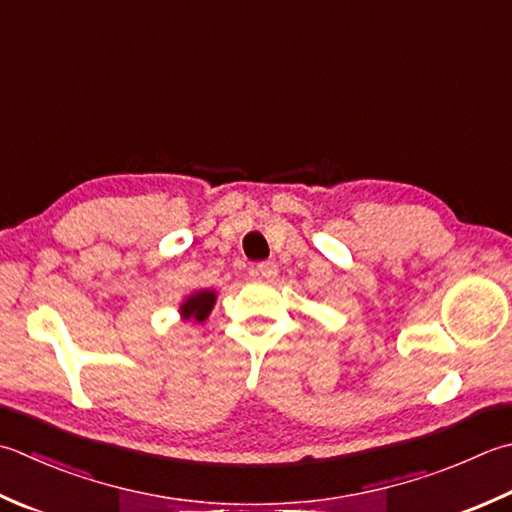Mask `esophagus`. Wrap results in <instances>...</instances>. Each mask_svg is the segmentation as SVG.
<instances>
[{
	"mask_svg": "<svg viewBox=\"0 0 512 512\" xmlns=\"http://www.w3.org/2000/svg\"><path fill=\"white\" fill-rule=\"evenodd\" d=\"M257 275L264 277V279H275V275H277V264H275V262H262V264H257Z\"/></svg>",
	"mask_w": 512,
	"mask_h": 512,
	"instance_id": "34e87169",
	"label": "esophagus"
}]
</instances>
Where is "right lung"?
Listing matches in <instances>:
<instances>
[{
  "label": "right lung",
  "mask_w": 512,
  "mask_h": 512,
  "mask_svg": "<svg viewBox=\"0 0 512 512\" xmlns=\"http://www.w3.org/2000/svg\"><path fill=\"white\" fill-rule=\"evenodd\" d=\"M217 302V293L210 288H199L195 293L184 297V302L179 304V317L182 322H193V324H204L210 310H213Z\"/></svg>",
  "instance_id": "obj_1"
}]
</instances>
